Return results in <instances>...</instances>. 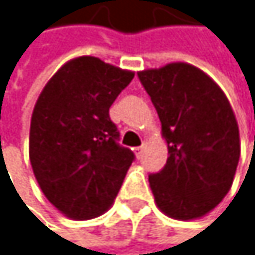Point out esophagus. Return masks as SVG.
<instances>
[{"label": "esophagus", "instance_id": "34e87169", "mask_svg": "<svg viewBox=\"0 0 255 255\" xmlns=\"http://www.w3.org/2000/svg\"><path fill=\"white\" fill-rule=\"evenodd\" d=\"M143 148H145L143 145H142V146H136V148H134V154H136V157H137V158H140V157H142Z\"/></svg>", "mask_w": 255, "mask_h": 255}]
</instances>
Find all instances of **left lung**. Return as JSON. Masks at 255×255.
Instances as JSON below:
<instances>
[{
	"mask_svg": "<svg viewBox=\"0 0 255 255\" xmlns=\"http://www.w3.org/2000/svg\"><path fill=\"white\" fill-rule=\"evenodd\" d=\"M161 122L168 160L148 177L157 207L178 221L210 213L231 189L239 125L224 90L199 68L174 62L137 72Z\"/></svg>",
	"mask_w": 255,
	"mask_h": 255,
	"instance_id": "8db88e82",
	"label": "left lung"
}]
</instances>
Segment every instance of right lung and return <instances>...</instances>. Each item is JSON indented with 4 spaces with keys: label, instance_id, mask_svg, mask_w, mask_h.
Segmentation results:
<instances>
[{
    "label": "right lung",
    "instance_id": "right-lung-1",
    "mask_svg": "<svg viewBox=\"0 0 255 255\" xmlns=\"http://www.w3.org/2000/svg\"><path fill=\"white\" fill-rule=\"evenodd\" d=\"M134 72L92 56L66 62L40 92L30 125V161L48 201L66 218L106 213L134 154L116 140L109 109Z\"/></svg>",
    "mask_w": 255,
    "mask_h": 255
}]
</instances>
